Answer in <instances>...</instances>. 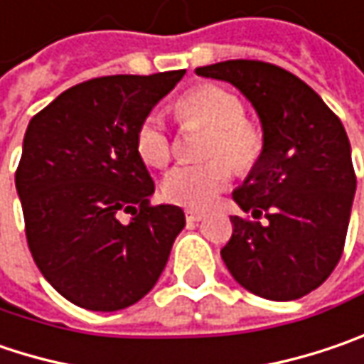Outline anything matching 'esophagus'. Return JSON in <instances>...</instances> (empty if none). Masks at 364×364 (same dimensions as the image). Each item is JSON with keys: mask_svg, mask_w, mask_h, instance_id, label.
<instances>
[{"mask_svg": "<svg viewBox=\"0 0 364 364\" xmlns=\"http://www.w3.org/2000/svg\"><path fill=\"white\" fill-rule=\"evenodd\" d=\"M185 218H187V223H200L203 218L202 212H196V210H187L185 212Z\"/></svg>", "mask_w": 364, "mask_h": 364, "instance_id": "1", "label": "esophagus"}]
</instances>
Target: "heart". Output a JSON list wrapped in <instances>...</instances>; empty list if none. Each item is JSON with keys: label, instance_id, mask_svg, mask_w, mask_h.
I'll list each match as a JSON object with an SVG mask.
<instances>
[{"label": "heart", "instance_id": "heart-1", "mask_svg": "<svg viewBox=\"0 0 364 364\" xmlns=\"http://www.w3.org/2000/svg\"><path fill=\"white\" fill-rule=\"evenodd\" d=\"M181 121H198L210 127L203 154L220 156L198 164L173 166L161 183L164 200L187 208H205L225 189L233 168L247 175L264 154V132L245 117V107L235 92L216 84H200L177 100ZM136 150L150 166H162L171 159V136L159 113H148L136 132Z\"/></svg>", "mask_w": 364, "mask_h": 364}]
</instances>
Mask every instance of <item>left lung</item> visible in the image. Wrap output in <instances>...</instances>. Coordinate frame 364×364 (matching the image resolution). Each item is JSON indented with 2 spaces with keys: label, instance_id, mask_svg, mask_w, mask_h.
<instances>
[{
  "label": "left lung",
  "instance_id": "obj_1",
  "mask_svg": "<svg viewBox=\"0 0 364 364\" xmlns=\"http://www.w3.org/2000/svg\"><path fill=\"white\" fill-rule=\"evenodd\" d=\"M196 74L239 88L257 111L266 141L255 168L232 191L255 220L230 216L232 237L220 255L249 292L301 299L328 280L344 251L356 191L346 129L311 86L278 65L230 59Z\"/></svg>",
  "mask_w": 364,
  "mask_h": 364
}]
</instances>
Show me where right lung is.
<instances>
[{
	"mask_svg": "<svg viewBox=\"0 0 364 364\" xmlns=\"http://www.w3.org/2000/svg\"><path fill=\"white\" fill-rule=\"evenodd\" d=\"M183 74L95 77L28 123L16 171L26 241L47 282L77 307L138 303L185 226L179 205H150L154 181L136 150L141 119Z\"/></svg>",
	"mask_w": 364,
	"mask_h": 364,
	"instance_id": "1",
	"label": "right lung"
}]
</instances>
